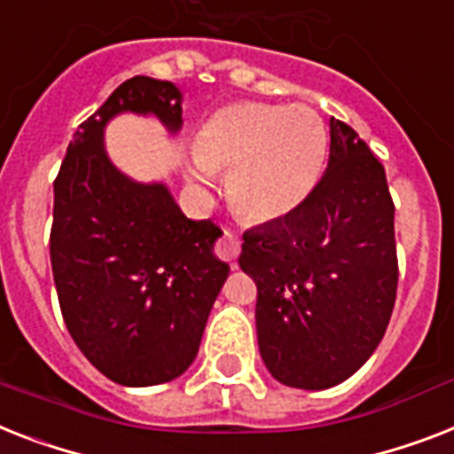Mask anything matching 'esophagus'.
Wrapping results in <instances>:
<instances>
[{"label": "esophagus", "mask_w": 454, "mask_h": 454, "mask_svg": "<svg viewBox=\"0 0 454 454\" xmlns=\"http://www.w3.org/2000/svg\"><path fill=\"white\" fill-rule=\"evenodd\" d=\"M216 254H219L223 261H228V263H233V261L238 259L239 238L235 231H231V228H223V238L216 242Z\"/></svg>", "instance_id": "obj_1"}]
</instances>
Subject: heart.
<instances>
[{
  "instance_id": "b5f03b06",
  "label": "heart",
  "mask_w": 454,
  "mask_h": 454,
  "mask_svg": "<svg viewBox=\"0 0 454 454\" xmlns=\"http://www.w3.org/2000/svg\"><path fill=\"white\" fill-rule=\"evenodd\" d=\"M324 158L326 132L312 109L238 102L205 121L191 176L202 189L212 175L228 176V195L239 215L279 221L310 198Z\"/></svg>"
}]
</instances>
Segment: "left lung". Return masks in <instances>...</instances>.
Wrapping results in <instances>:
<instances>
[{"instance_id": "8db88e82", "label": "left lung", "mask_w": 454, "mask_h": 454, "mask_svg": "<svg viewBox=\"0 0 454 454\" xmlns=\"http://www.w3.org/2000/svg\"><path fill=\"white\" fill-rule=\"evenodd\" d=\"M329 168L310 198L242 235L239 268L256 282L265 368L298 389L356 373L387 331L399 263L385 168L348 123L331 119Z\"/></svg>"}]
</instances>
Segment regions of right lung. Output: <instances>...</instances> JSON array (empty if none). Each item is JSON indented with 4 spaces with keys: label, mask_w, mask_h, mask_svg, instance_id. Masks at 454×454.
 <instances>
[{
    "label": "right lung",
    "mask_w": 454,
    "mask_h": 454,
    "mask_svg": "<svg viewBox=\"0 0 454 454\" xmlns=\"http://www.w3.org/2000/svg\"><path fill=\"white\" fill-rule=\"evenodd\" d=\"M151 114L182 130V93L151 76L123 81L79 125L53 184L51 265L69 335L99 373L125 387L175 380L193 364L226 282L221 228L182 215L168 186L114 168L105 128Z\"/></svg>",
    "instance_id": "1"
}]
</instances>
